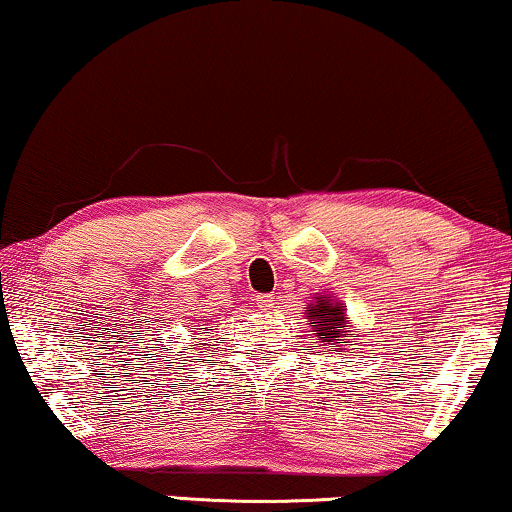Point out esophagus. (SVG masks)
<instances>
[{
    "instance_id": "esophagus-1",
    "label": "esophagus",
    "mask_w": 512,
    "mask_h": 512,
    "mask_svg": "<svg viewBox=\"0 0 512 512\" xmlns=\"http://www.w3.org/2000/svg\"><path fill=\"white\" fill-rule=\"evenodd\" d=\"M254 302H256V307H258V309H263V311H270V309L274 307V298H272V295H268V293L256 295Z\"/></svg>"
}]
</instances>
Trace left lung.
Returning a JSON list of instances; mask_svg holds the SVG:
<instances>
[{
    "label": "left lung",
    "mask_w": 512,
    "mask_h": 512,
    "mask_svg": "<svg viewBox=\"0 0 512 512\" xmlns=\"http://www.w3.org/2000/svg\"><path fill=\"white\" fill-rule=\"evenodd\" d=\"M307 314H309V321H311V332L321 339L323 346L325 344H337V346H348L346 342V332L348 325H346V314L344 309L339 307V302H330V300H323L321 295L316 298V305H309L307 307Z\"/></svg>",
    "instance_id": "1"
}]
</instances>
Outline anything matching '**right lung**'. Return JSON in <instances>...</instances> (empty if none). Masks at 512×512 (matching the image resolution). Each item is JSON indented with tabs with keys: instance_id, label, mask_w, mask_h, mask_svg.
<instances>
[{
	"instance_id": "add662e5",
	"label": "right lung",
	"mask_w": 512,
	"mask_h": 512,
	"mask_svg": "<svg viewBox=\"0 0 512 512\" xmlns=\"http://www.w3.org/2000/svg\"><path fill=\"white\" fill-rule=\"evenodd\" d=\"M198 330H205V328H198ZM198 335H203V332H198Z\"/></svg>"
}]
</instances>
